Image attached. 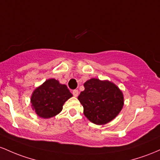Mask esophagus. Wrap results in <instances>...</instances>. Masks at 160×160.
<instances>
[{"mask_svg": "<svg viewBox=\"0 0 160 160\" xmlns=\"http://www.w3.org/2000/svg\"><path fill=\"white\" fill-rule=\"evenodd\" d=\"M72 94H73V96H74V97H78V90H73Z\"/></svg>", "mask_w": 160, "mask_h": 160, "instance_id": "1", "label": "esophagus"}]
</instances>
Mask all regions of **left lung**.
Listing matches in <instances>:
<instances>
[{
	"mask_svg": "<svg viewBox=\"0 0 160 160\" xmlns=\"http://www.w3.org/2000/svg\"><path fill=\"white\" fill-rule=\"evenodd\" d=\"M78 99L83 106L84 114L97 125L112 120L122 109L123 94L119 88L108 81L91 78L84 84Z\"/></svg>",
	"mask_w": 160,
	"mask_h": 160,
	"instance_id": "1",
	"label": "left lung"
}]
</instances>
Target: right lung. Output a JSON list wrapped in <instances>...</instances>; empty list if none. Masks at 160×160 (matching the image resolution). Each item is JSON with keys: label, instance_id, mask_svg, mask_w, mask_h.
<instances>
[{"label": "right lung", "instance_id": "right-lung-1", "mask_svg": "<svg viewBox=\"0 0 160 160\" xmlns=\"http://www.w3.org/2000/svg\"><path fill=\"white\" fill-rule=\"evenodd\" d=\"M71 97L72 94L67 86L51 78L34 91L31 103L38 116L48 119L60 112L64 103Z\"/></svg>", "mask_w": 160, "mask_h": 160}]
</instances>
